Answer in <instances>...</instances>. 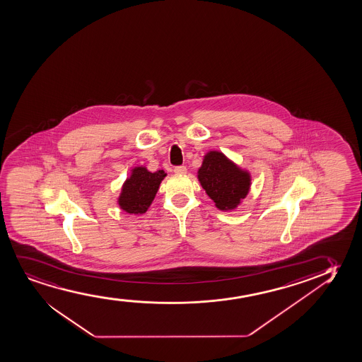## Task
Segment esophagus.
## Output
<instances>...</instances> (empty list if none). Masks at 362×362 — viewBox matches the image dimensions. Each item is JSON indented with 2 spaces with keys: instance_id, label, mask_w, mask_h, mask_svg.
<instances>
[{
  "instance_id": "obj_1",
  "label": "esophagus",
  "mask_w": 362,
  "mask_h": 362,
  "mask_svg": "<svg viewBox=\"0 0 362 362\" xmlns=\"http://www.w3.org/2000/svg\"><path fill=\"white\" fill-rule=\"evenodd\" d=\"M174 173L176 175H185L187 173V168L186 166H176L174 169Z\"/></svg>"
}]
</instances>
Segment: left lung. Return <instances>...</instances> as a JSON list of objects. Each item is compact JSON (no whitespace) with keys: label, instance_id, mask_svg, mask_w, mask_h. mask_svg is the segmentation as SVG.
Segmentation results:
<instances>
[{"label":"left lung","instance_id":"left-lung-1","mask_svg":"<svg viewBox=\"0 0 362 362\" xmlns=\"http://www.w3.org/2000/svg\"><path fill=\"white\" fill-rule=\"evenodd\" d=\"M197 179L208 197L223 211H235L251 189V173L219 151H206Z\"/></svg>","mask_w":362,"mask_h":362}]
</instances>
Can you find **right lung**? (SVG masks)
<instances>
[{"label":"right lung","mask_w":362,"mask_h":362,"mask_svg":"<svg viewBox=\"0 0 362 362\" xmlns=\"http://www.w3.org/2000/svg\"><path fill=\"white\" fill-rule=\"evenodd\" d=\"M165 176L164 170L151 173L144 165L132 168L129 177L122 183L117 197L119 209L133 216L144 214L154 201Z\"/></svg>","instance_id":"1"}]
</instances>
